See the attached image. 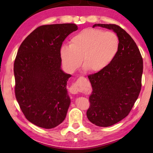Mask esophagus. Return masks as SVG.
<instances>
[{
  "label": "esophagus",
  "mask_w": 153,
  "mask_h": 153,
  "mask_svg": "<svg viewBox=\"0 0 153 153\" xmlns=\"http://www.w3.org/2000/svg\"><path fill=\"white\" fill-rule=\"evenodd\" d=\"M82 90H84V89H83V88L81 86V84L77 82L74 83V84L71 86L70 88H69V92H70L71 94H77L79 92H82Z\"/></svg>",
  "instance_id": "1"
}]
</instances>
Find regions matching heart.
Returning <instances> with one entry per match:
<instances>
[{
	"instance_id": "1",
	"label": "heart",
	"mask_w": 153,
	"mask_h": 153,
	"mask_svg": "<svg viewBox=\"0 0 153 153\" xmlns=\"http://www.w3.org/2000/svg\"><path fill=\"white\" fill-rule=\"evenodd\" d=\"M120 40L113 32L97 28H87L72 36L69 45L60 48V57L66 70L73 73L82 66L92 74L104 70L117 55Z\"/></svg>"
}]
</instances>
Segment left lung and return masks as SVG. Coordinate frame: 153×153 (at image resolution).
Returning <instances> with one entry per match:
<instances>
[{"label":"left lung","instance_id":"left-lung-1","mask_svg":"<svg viewBox=\"0 0 153 153\" xmlns=\"http://www.w3.org/2000/svg\"><path fill=\"white\" fill-rule=\"evenodd\" d=\"M113 30L120 40L117 55L104 70L90 75L92 92L87 117L100 127H108L125 118L141 90L143 61L132 38L115 24H94Z\"/></svg>","mask_w":153,"mask_h":153}]
</instances>
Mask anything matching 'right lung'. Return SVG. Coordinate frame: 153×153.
<instances>
[{
	"mask_svg": "<svg viewBox=\"0 0 153 153\" xmlns=\"http://www.w3.org/2000/svg\"><path fill=\"white\" fill-rule=\"evenodd\" d=\"M74 24L38 27L20 45L14 63L15 97L27 120L45 129L66 117L71 103L67 82L71 75L61 69L60 48Z\"/></svg>",
	"mask_w": 153,
	"mask_h": 153,
	"instance_id": "1",
	"label": "right lung"
}]
</instances>
